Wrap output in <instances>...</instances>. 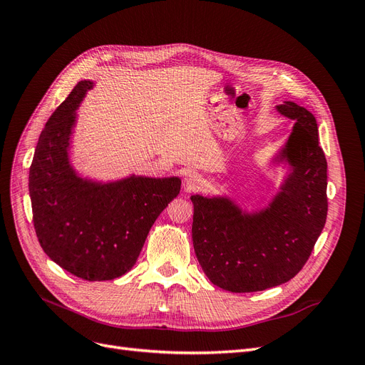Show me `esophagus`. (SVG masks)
Returning <instances> with one entry per match:
<instances>
[{
  "instance_id": "obj_1",
  "label": "esophagus",
  "mask_w": 365,
  "mask_h": 365,
  "mask_svg": "<svg viewBox=\"0 0 365 365\" xmlns=\"http://www.w3.org/2000/svg\"><path fill=\"white\" fill-rule=\"evenodd\" d=\"M202 184V178L200 173H195V172H190L185 175V185L189 187V189H197Z\"/></svg>"
}]
</instances>
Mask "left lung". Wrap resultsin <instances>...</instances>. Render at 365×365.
<instances>
[{
	"instance_id": "obj_1",
	"label": "left lung",
	"mask_w": 365,
	"mask_h": 365,
	"mask_svg": "<svg viewBox=\"0 0 365 365\" xmlns=\"http://www.w3.org/2000/svg\"><path fill=\"white\" fill-rule=\"evenodd\" d=\"M277 111L295 120L280 153L292 172L268 208L248 215L227 197L192 196L197 262L210 282L225 291L257 292L291 280L326 224L327 161L317 120L294 102Z\"/></svg>"
}]
</instances>
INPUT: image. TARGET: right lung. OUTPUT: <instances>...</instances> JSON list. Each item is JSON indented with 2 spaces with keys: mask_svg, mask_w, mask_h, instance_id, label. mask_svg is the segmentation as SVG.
Here are the masks:
<instances>
[{
  "mask_svg": "<svg viewBox=\"0 0 365 365\" xmlns=\"http://www.w3.org/2000/svg\"><path fill=\"white\" fill-rule=\"evenodd\" d=\"M93 82L82 81L42 129L30 165L33 225L47 256L83 280H113L134 267L149 230L181 189L180 178L130 176L98 184L68 161L76 109Z\"/></svg>",
  "mask_w": 365,
  "mask_h": 365,
  "instance_id": "obj_1",
  "label": "right lung"
}]
</instances>
